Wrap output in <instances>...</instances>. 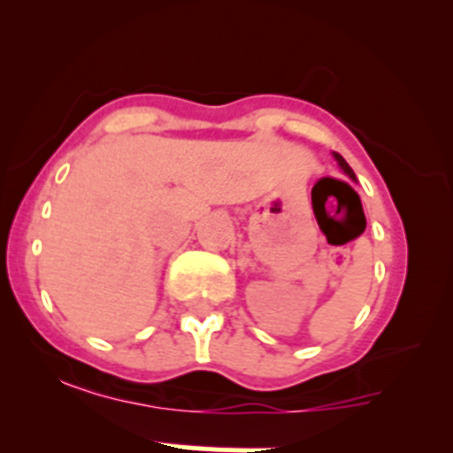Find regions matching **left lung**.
<instances>
[{"label":"left lung","mask_w":453,"mask_h":453,"mask_svg":"<svg viewBox=\"0 0 453 453\" xmlns=\"http://www.w3.org/2000/svg\"><path fill=\"white\" fill-rule=\"evenodd\" d=\"M334 155H335V159H338V165H340V169H342V171H344V173H347V175H349V178H353V180H356V175H353L351 166H349V165H347V162H344V157H342V155H340V153H334Z\"/></svg>","instance_id":"1"}]
</instances>
